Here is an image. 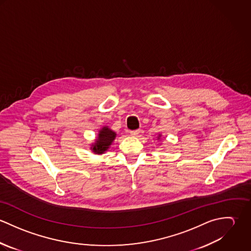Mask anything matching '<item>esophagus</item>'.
Returning a JSON list of instances; mask_svg holds the SVG:
<instances>
[{
    "label": "esophagus",
    "instance_id": "obj_1",
    "mask_svg": "<svg viewBox=\"0 0 251 251\" xmlns=\"http://www.w3.org/2000/svg\"><path fill=\"white\" fill-rule=\"evenodd\" d=\"M129 133H130V135H132V136H138V134L140 133V130H139V129H136V130H130V131H129Z\"/></svg>",
    "mask_w": 251,
    "mask_h": 251
}]
</instances>
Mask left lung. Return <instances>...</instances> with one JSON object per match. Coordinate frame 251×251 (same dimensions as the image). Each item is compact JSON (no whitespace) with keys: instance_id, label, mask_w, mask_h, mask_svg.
<instances>
[{"instance_id":"1","label":"left lung","mask_w":251,"mask_h":251,"mask_svg":"<svg viewBox=\"0 0 251 251\" xmlns=\"http://www.w3.org/2000/svg\"><path fill=\"white\" fill-rule=\"evenodd\" d=\"M160 136H161V135L159 134V135H158V137H157V139H159V138H160Z\"/></svg>"}]
</instances>
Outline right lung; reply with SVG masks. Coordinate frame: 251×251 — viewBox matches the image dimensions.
<instances>
[{"instance_id":"right-lung-1","label":"right lung","mask_w":251,"mask_h":251,"mask_svg":"<svg viewBox=\"0 0 251 251\" xmlns=\"http://www.w3.org/2000/svg\"><path fill=\"white\" fill-rule=\"evenodd\" d=\"M116 133L111 130L108 126H103L98 135V138L96 139L95 143L92 145L91 150L93 151L94 153L97 154H101L104 153L108 149L110 148L111 144L116 138Z\"/></svg>"}]
</instances>
